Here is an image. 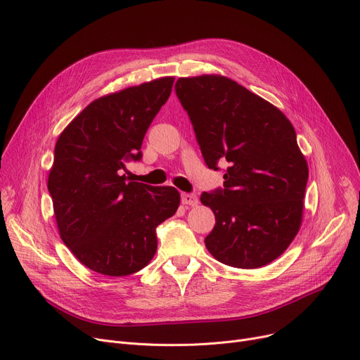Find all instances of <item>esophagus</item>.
<instances>
[{"instance_id":"34e87169","label":"esophagus","mask_w":360,"mask_h":360,"mask_svg":"<svg viewBox=\"0 0 360 360\" xmlns=\"http://www.w3.org/2000/svg\"><path fill=\"white\" fill-rule=\"evenodd\" d=\"M181 200H182V204H184V205H191V207H194V205L198 204V198H197V195H194V194H182Z\"/></svg>"}]
</instances>
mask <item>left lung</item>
Masks as SVG:
<instances>
[{"mask_svg":"<svg viewBox=\"0 0 360 360\" xmlns=\"http://www.w3.org/2000/svg\"><path fill=\"white\" fill-rule=\"evenodd\" d=\"M175 90L207 166L229 163L223 190L201 194L216 216L205 248L231 267L267 266L288 250L304 216L309 172L292 122L224 75L181 77Z\"/></svg>","mask_w":360,"mask_h":360,"instance_id":"8db88e82","label":"left lung"}]
</instances>
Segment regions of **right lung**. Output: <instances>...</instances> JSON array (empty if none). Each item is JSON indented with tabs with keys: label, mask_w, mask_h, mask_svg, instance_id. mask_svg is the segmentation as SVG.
<instances>
[{
	"label": "right lung",
	"mask_w": 360,
	"mask_h": 360,
	"mask_svg": "<svg viewBox=\"0 0 360 360\" xmlns=\"http://www.w3.org/2000/svg\"><path fill=\"white\" fill-rule=\"evenodd\" d=\"M175 77L106 94L87 105L60 134L48 175L63 242L87 269L112 277L144 269L158 250L156 228L181 201L174 186L132 182L122 174L141 159L146 132Z\"/></svg>",
	"instance_id": "obj_1"
}]
</instances>
